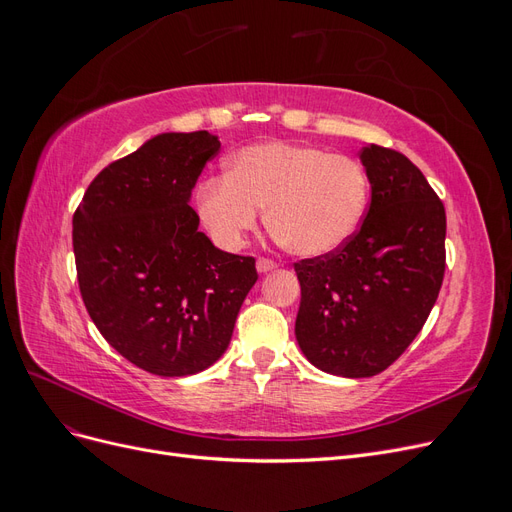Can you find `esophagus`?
Here are the masks:
<instances>
[{"instance_id":"1","label":"esophagus","mask_w":512,"mask_h":512,"mask_svg":"<svg viewBox=\"0 0 512 512\" xmlns=\"http://www.w3.org/2000/svg\"><path fill=\"white\" fill-rule=\"evenodd\" d=\"M256 269H258V273H269V271L277 269V262L271 260V258H258L256 260Z\"/></svg>"}]
</instances>
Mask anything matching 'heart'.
<instances>
[{"instance_id":"obj_1","label":"heart","mask_w":512,"mask_h":512,"mask_svg":"<svg viewBox=\"0 0 512 512\" xmlns=\"http://www.w3.org/2000/svg\"><path fill=\"white\" fill-rule=\"evenodd\" d=\"M369 205V179L354 158L314 145L262 143L241 149L228 177L198 190V215L228 250L241 247L267 207V224L288 252L335 254L356 235Z\"/></svg>"}]
</instances>
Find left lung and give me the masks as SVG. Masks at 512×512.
I'll return each mask as SVG.
<instances>
[{
  "mask_svg": "<svg viewBox=\"0 0 512 512\" xmlns=\"http://www.w3.org/2000/svg\"><path fill=\"white\" fill-rule=\"evenodd\" d=\"M371 203L335 254L294 265L301 305L294 335L305 359L342 378H369L395 363L438 299L446 267V213L404 153L365 145Z\"/></svg>",
  "mask_w": 512,
  "mask_h": 512,
  "instance_id": "1",
  "label": "left lung"
}]
</instances>
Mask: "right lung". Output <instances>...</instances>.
<instances>
[{
    "instance_id": "add662e5",
    "label": "right lung",
    "mask_w": 512,
    "mask_h": 512,
    "mask_svg": "<svg viewBox=\"0 0 512 512\" xmlns=\"http://www.w3.org/2000/svg\"><path fill=\"white\" fill-rule=\"evenodd\" d=\"M220 147L207 130L153 136L89 183L72 218L91 320L121 356L162 378L220 359L258 280L256 260L218 250L190 207Z\"/></svg>"
}]
</instances>
